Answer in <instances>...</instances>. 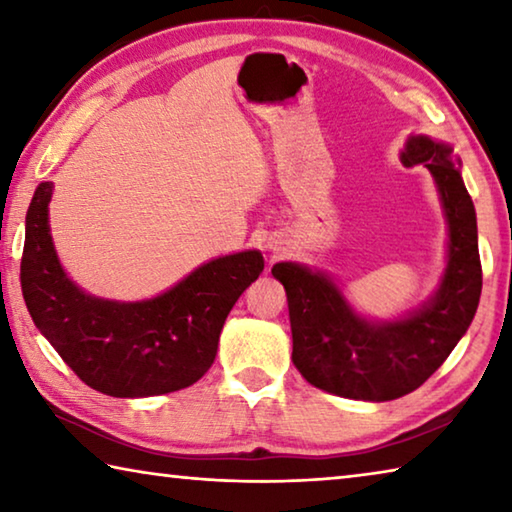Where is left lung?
Returning <instances> with one entry per match:
<instances>
[{"instance_id": "obj_1", "label": "left lung", "mask_w": 512, "mask_h": 512, "mask_svg": "<svg viewBox=\"0 0 512 512\" xmlns=\"http://www.w3.org/2000/svg\"><path fill=\"white\" fill-rule=\"evenodd\" d=\"M404 167L424 164L436 180L449 244L443 282L429 302L391 323L361 318L325 273L296 262L273 266L289 300L291 359L311 386L350 400L388 402L420 388L456 348L481 298L476 212L449 144L413 135Z\"/></svg>"}]
</instances>
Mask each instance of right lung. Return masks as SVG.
Listing matches in <instances>:
<instances>
[{
	"label": "right lung",
	"instance_id": "right-lung-1",
	"mask_svg": "<svg viewBox=\"0 0 512 512\" xmlns=\"http://www.w3.org/2000/svg\"><path fill=\"white\" fill-rule=\"evenodd\" d=\"M54 185L40 183L27 212L20 266L33 323L74 375L110 397L180 391L216 357L225 318L264 271L259 250L198 266L162 296L142 302L94 298L65 275L49 235Z\"/></svg>",
	"mask_w": 512,
	"mask_h": 512
}]
</instances>
